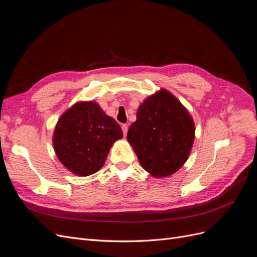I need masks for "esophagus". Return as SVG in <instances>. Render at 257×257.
<instances>
[{
    "mask_svg": "<svg viewBox=\"0 0 257 257\" xmlns=\"http://www.w3.org/2000/svg\"><path fill=\"white\" fill-rule=\"evenodd\" d=\"M121 128H122V131H123V135H124V136H126V134H127V130H128L127 124H122V125H121Z\"/></svg>",
    "mask_w": 257,
    "mask_h": 257,
    "instance_id": "obj_1",
    "label": "esophagus"
}]
</instances>
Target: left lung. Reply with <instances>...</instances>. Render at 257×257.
Here are the masks:
<instances>
[{
	"instance_id": "left-lung-1",
	"label": "left lung",
	"mask_w": 257,
	"mask_h": 257,
	"mask_svg": "<svg viewBox=\"0 0 257 257\" xmlns=\"http://www.w3.org/2000/svg\"><path fill=\"white\" fill-rule=\"evenodd\" d=\"M127 142L146 172L155 178L174 175L189 159L195 124L173 93L160 89L139 105Z\"/></svg>"
}]
</instances>
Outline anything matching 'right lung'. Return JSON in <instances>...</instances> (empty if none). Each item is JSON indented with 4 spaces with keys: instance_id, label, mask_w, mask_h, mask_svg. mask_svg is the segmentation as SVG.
<instances>
[{
    "instance_id": "1",
    "label": "right lung",
    "mask_w": 257,
    "mask_h": 257,
    "mask_svg": "<svg viewBox=\"0 0 257 257\" xmlns=\"http://www.w3.org/2000/svg\"><path fill=\"white\" fill-rule=\"evenodd\" d=\"M122 130L94 100L75 103L54 127L52 145L59 161L76 176L87 177L103 167Z\"/></svg>"
}]
</instances>
